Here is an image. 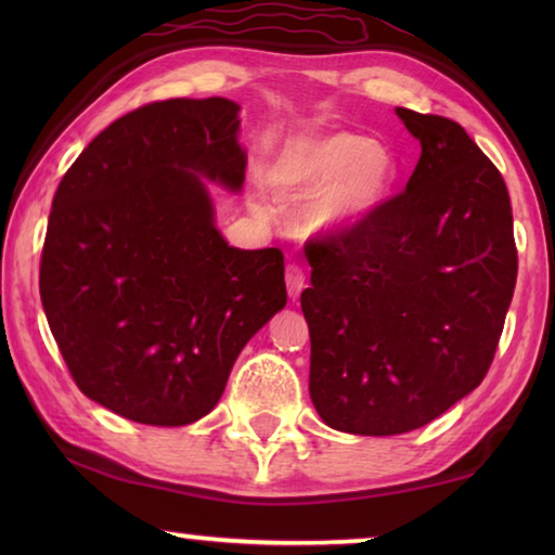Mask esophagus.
<instances>
[{"instance_id":"obj_1","label":"esophagus","mask_w":555,"mask_h":555,"mask_svg":"<svg viewBox=\"0 0 555 555\" xmlns=\"http://www.w3.org/2000/svg\"><path fill=\"white\" fill-rule=\"evenodd\" d=\"M304 286H306L304 269H300L298 264H288V267H286V288H288V296H291V298H298L300 291H304Z\"/></svg>"}]
</instances>
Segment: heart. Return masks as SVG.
Here are the masks:
<instances>
[{
  "instance_id": "b5f03b06",
  "label": "heart",
  "mask_w": 555,
  "mask_h": 555,
  "mask_svg": "<svg viewBox=\"0 0 555 555\" xmlns=\"http://www.w3.org/2000/svg\"><path fill=\"white\" fill-rule=\"evenodd\" d=\"M399 162L389 146L354 131L294 134L269 158L267 183L288 198H311L308 222L345 232L367 222L391 198Z\"/></svg>"
}]
</instances>
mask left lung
Wrapping results in <instances>:
<instances>
[{
    "mask_svg": "<svg viewBox=\"0 0 555 555\" xmlns=\"http://www.w3.org/2000/svg\"><path fill=\"white\" fill-rule=\"evenodd\" d=\"M421 158L367 222L308 242L313 406L354 436L421 428L480 387L516 284L504 178L453 119L397 107Z\"/></svg>",
    "mask_w": 555,
    "mask_h": 555,
    "instance_id": "obj_1",
    "label": "left lung"
}]
</instances>
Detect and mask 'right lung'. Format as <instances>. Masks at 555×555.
<instances>
[{"label": "right lung", "mask_w": 555, "mask_h": 555, "mask_svg": "<svg viewBox=\"0 0 555 555\" xmlns=\"http://www.w3.org/2000/svg\"><path fill=\"white\" fill-rule=\"evenodd\" d=\"M240 105L152 102L100 131L63 176L41 304L88 399L146 426L220 401L251 335L286 306L281 249L230 247L209 183L240 193Z\"/></svg>", "instance_id": "1"}]
</instances>
